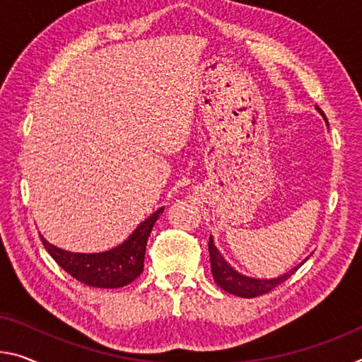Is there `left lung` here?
Returning a JSON list of instances; mask_svg holds the SVG:
<instances>
[{
	"mask_svg": "<svg viewBox=\"0 0 362 362\" xmlns=\"http://www.w3.org/2000/svg\"><path fill=\"white\" fill-rule=\"evenodd\" d=\"M315 109H317V111L324 116V112L320 111L317 106H315ZM325 122H327V119H325ZM208 248H209L211 272H212V277H214V280H216V284L219 285L222 290H226L227 293H232L235 296H242V298H256L259 295L269 293V291L275 288V286L285 282L288 277H291V275H293L298 269L301 267V264L308 259L306 257V259L303 261L300 266L293 267L290 272L280 275V277H277V279H253V277H246V275L237 272L230 266V264L223 259V256L219 253V250L216 248L212 237H209Z\"/></svg>",
	"mask_w": 362,
	"mask_h": 362,
	"instance_id": "8db88e82",
	"label": "left lung"
}]
</instances>
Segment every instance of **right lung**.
Listing matches in <instances>:
<instances>
[{
    "instance_id": "1",
    "label": "right lung",
    "mask_w": 362,
    "mask_h": 362,
    "mask_svg": "<svg viewBox=\"0 0 362 362\" xmlns=\"http://www.w3.org/2000/svg\"><path fill=\"white\" fill-rule=\"evenodd\" d=\"M163 211L164 208H159L156 212H153L122 245L105 251V253H71V251L56 248L42 235L40 238L51 257L57 262V266L64 269L78 282L88 286H98V288H120V286L134 282L143 272L148 237Z\"/></svg>"
}]
</instances>
